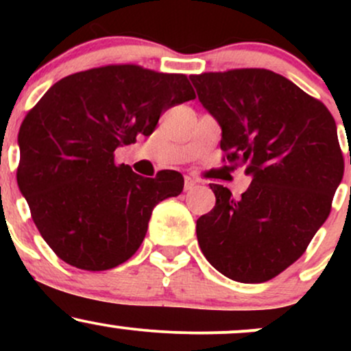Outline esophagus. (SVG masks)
<instances>
[{"label": "esophagus", "mask_w": 351, "mask_h": 351, "mask_svg": "<svg viewBox=\"0 0 351 351\" xmlns=\"http://www.w3.org/2000/svg\"><path fill=\"white\" fill-rule=\"evenodd\" d=\"M196 186V180L191 176H184V191H189Z\"/></svg>", "instance_id": "esophagus-1"}]
</instances>
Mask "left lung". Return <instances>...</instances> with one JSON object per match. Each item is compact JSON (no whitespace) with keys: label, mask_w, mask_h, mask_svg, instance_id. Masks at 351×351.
<instances>
[{"label":"left lung","mask_w":351,"mask_h":351,"mask_svg":"<svg viewBox=\"0 0 351 351\" xmlns=\"http://www.w3.org/2000/svg\"><path fill=\"white\" fill-rule=\"evenodd\" d=\"M189 79L221 125L223 160L252 176L239 198L209 184L216 206L196 221L201 251L229 279L271 280L305 252L330 215L345 168L335 120L320 100L267 69Z\"/></svg>","instance_id":"8db88e82"}]
</instances>
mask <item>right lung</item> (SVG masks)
<instances>
[{
    "mask_svg": "<svg viewBox=\"0 0 351 351\" xmlns=\"http://www.w3.org/2000/svg\"><path fill=\"white\" fill-rule=\"evenodd\" d=\"M184 74L95 67L56 82L19 128L16 178L43 239L59 259L107 271L143 243L152 211L178 196L181 173L143 178L114 152L153 134L162 112L195 99Z\"/></svg>",
    "mask_w": 351,
    "mask_h": 351,
    "instance_id": "obj_1",
    "label": "right lung"
}]
</instances>
